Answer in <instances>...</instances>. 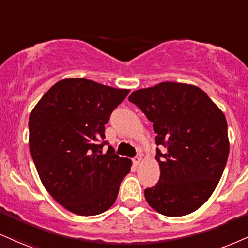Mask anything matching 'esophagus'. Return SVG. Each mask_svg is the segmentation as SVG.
Listing matches in <instances>:
<instances>
[{
	"mask_svg": "<svg viewBox=\"0 0 248 248\" xmlns=\"http://www.w3.org/2000/svg\"><path fill=\"white\" fill-rule=\"evenodd\" d=\"M132 160H133V164H134V165L137 166V165H140V163H141L142 158H141V157H134Z\"/></svg>",
	"mask_w": 248,
	"mask_h": 248,
	"instance_id": "obj_1",
	"label": "esophagus"
}]
</instances>
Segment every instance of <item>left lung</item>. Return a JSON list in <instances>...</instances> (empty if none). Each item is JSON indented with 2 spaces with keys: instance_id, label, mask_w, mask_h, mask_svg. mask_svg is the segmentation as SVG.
Returning <instances> with one entry per match:
<instances>
[{
  "instance_id": "left-lung-1",
  "label": "left lung",
  "mask_w": 248,
  "mask_h": 248,
  "mask_svg": "<svg viewBox=\"0 0 248 248\" xmlns=\"http://www.w3.org/2000/svg\"><path fill=\"white\" fill-rule=\"evenodd\" d=\"M154 124L159 181L144 190L151 208L170 217L188 215L210 198L229 157L223 112L195 85L163 82L129 95Z\"/></svg>"
}]
</instances>
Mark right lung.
Segmentation results:
<instances>
[{
  "label": "right lung",
  "mask_w": 248,
  "mask_h": 248,
  "mask_svg": "<svg viewBox=\"0 0 248 248\" xmlns=\"http://www.w3.org/2000/svg\"><path fill=\"white\" fill-rule=\"evenodd\" d=\"M128 93L90 79H62L30 114V153L41 183L71 213L99 215L118 198L132 162L103 147L105 124Z\"/></svg>",
  "instance_id": "obj_1"
}]
</instances>
